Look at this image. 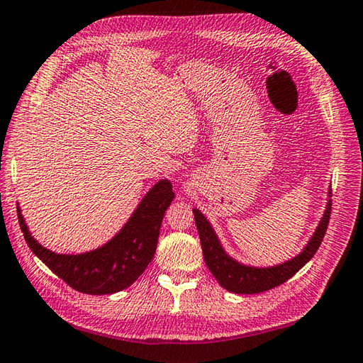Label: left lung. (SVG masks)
Here are the masks:
<instances>
[{"label": "left lung", "mask_w": 363, "mask_h": 363, "mask_svg": "<svg viewBox=\"0 0 363 363\" xmlns=\"http://www.w3.org/2000/svg\"><path fill=\"white\" fill-rule=\"evenodd\" d=\"M330 195L333 194H330L329 189L325 212H323L318 226L315 228V233L309 238V242L306 243L303 251L296 254L295 257L272 267L246 265L233 256H229L226 250L223 248L211 221L204 217L201 211L194 209L196 229L199 240H201L203 256L207 268L211 269V273L223 289H226L230 293H240V295H252V293L267 291L284 284L313 257V254L317 252L318 246L321 245L330 217Z\"/></svg>", "instance_id": "1"}]
</instances>
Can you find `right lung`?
<instances>
[{
    "label": "right lung",
    "mask_w": 363,
    "mask_h": 363,
    "mask_svg": "<svg viewBox=\"0 0 363 363\" xmlns=\"http://www.w3.org/2000/svg\"><path fill=\"white\" fill-rule=\"evenodd\" d=\"M174 198L172 182L160 179L146 191L117 234L96 250L62 254L45 248L30 235L21 209L18 221L25 240L35 256L70 287L87 295H112L134 284L148 267L157 248L165 211Z\"/></svg>",
    "instance_id": "add662e5"
}]
</instances>
